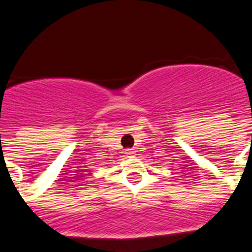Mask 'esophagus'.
Instances as JSON below:
<instances>
[{"mask_svg":"<svg viewBox=\"0 0 252 252\" xmlns=\"http://www.w3.org/2000/svg\"><path fill=\"white\" fill-rule=\"evenodd\" d=\"M135 150H133V149H127V150H126V155H127V157H130V158H132V157H135Z\"/></svg>","mask_w":252,"mask_h":252,"instance_id":"obj_1","label":"esophagus"}]
</instances>
